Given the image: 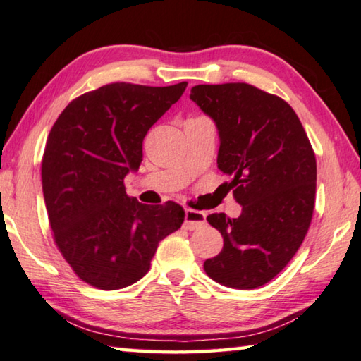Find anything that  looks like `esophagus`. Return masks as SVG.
<instances>
[{
	"label": "esophagus",
	"mask_w": 361,
	"mask_h": 361,
	"mask_svg": "<svg viewBox=\"0 0 361 361\" xmlns=\"http://www.w3.org/2000/svg\"><path fill=\"white\" fill-rule=\"evenodd\" d=\"M205 224V213L192 209L185 210V229L194 231Z\"/></svg>",
	"instance_id": "34e87169"
}]
</instances>
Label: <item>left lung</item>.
<instances>
[{
	"label": "left lung",
	"instance_id": "8db88e82",
	"mask_svg": "<svg viewBox=\"0 0 361 361\" xmlns=\"http://www.w3.org/2000/svg\"><path fill=\"white\" fill-rule=\"evenodd\" d=\"M219 135L218 169L242 205L239 218L207 216L224 245L207 259V276L253 290L277 276L301 247L312 219L317 162L293 108L245 82L199 84L189 95Z\"/></svg>",
	"mask_w": 361,
	"mask_h": 361
}]
</instances>
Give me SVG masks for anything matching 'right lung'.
<instances>
[{"instance_id": "obj_1", "label": "right lung", "mask_w": 361, "mask_h": 361, "mask_svg": "<svg viewBox=\"0 0 361 361\" xmlns=\"http://www.w3.org/2000/svg\"><path fill=\"white\" fill-rule=\"evenodd\" d=\"M188 82L106 84L59 116L42 156V194L60 253L85 283L119 290L149 271L159 242L185 221L175 202L145 205L124 178L143 161V138Z\"/></svg>"}]
</instances>
